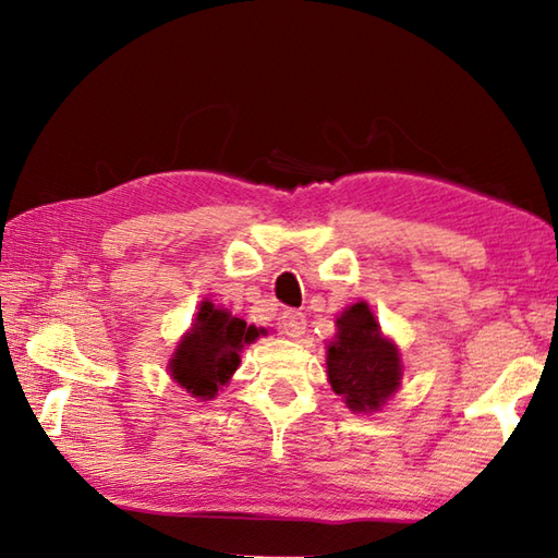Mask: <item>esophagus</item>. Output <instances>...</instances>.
Instances as JSON below:
<instances>
[{
    "instance_id": "34e87169",
    "label": "esophagus",
    "mask_w": 558,
    "mask_h": 558,
    "mask_svg": "<svg viewBox=\"0 0 558 558\" xmlns=\"http://www.w3.org/2000/svg\"><path fill=\"white\" fill-rule=\"evenodd\" d=\"M280 328H282V333L290 336V338H302L304 336V328H306V316L302 312H298V310L282 312Z\"/></svg>"
}]
</instances>
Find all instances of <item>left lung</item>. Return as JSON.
Listing matches in <instances>:
<instances>
[{
    "label": "left lung",
    "mask_w": 558,
    "mask_h": 558,
    "mask_svg": "<svg viewBox=\"0 0 558 558\" xmlns=\"http://www.w3.org/2000/svg\"><path fill=\"white\" fill-rule=\"evenodd\" d=\"M338 333L328 342V381L352 412H376L400 388L402 362L393 340L366 302L348 306L338 316Z\"/></svg>",
    "instance_id": "1"
}]
</instances>
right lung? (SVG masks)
Here are the masks:
<instances>
[{
  "label": "right lung",
  "instance_id": "add662e5",
  "mask_svg": "<svg viewBox=\"0 0 558 558\" xmlns=\"http://www.w3.org/2000/svg\"><path fill=\"white\" fill-rule=\"evenodd\" d=\"M258 336L256 326H246L242 318L208 300L201 302L192 328L182 336L168 364L170 376L194 398H216L218 388L228 384L240 366L244 345Z\"/></svg>",
  "mask_w": 558,
  "mask_h": 558
}]
</instances>
